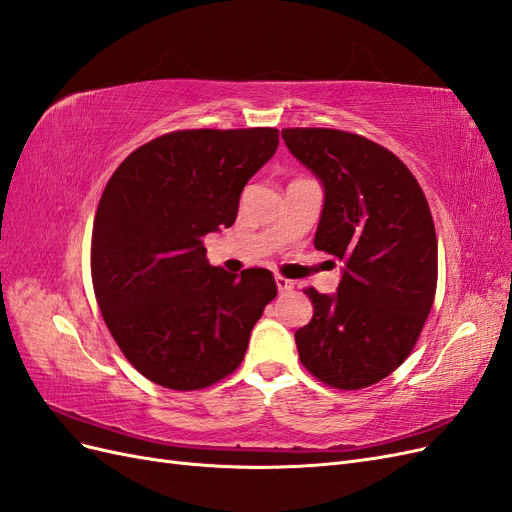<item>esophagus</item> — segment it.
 <instances>
[{"instance_id": "esophagus-1", "label": "esophagus", "mask_w": 512, "mask_h": 512, "mask_svg": "<svg viewBox=\"0 0 512 512\" xmlns=\"http://www.w3.org/2000/svg\"><path fill=\"white\" fill-rule=\"evenodd\" d=\"M275 284H277V290H280L282 294L294 290V282L286 280V277H282V275H275Z\"/></svg>"}]
</instances>
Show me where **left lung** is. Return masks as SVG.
Segmentation results:
<instances>
[{"mask_svg":"<svg viewBox=\"0 0 512 512\" xmlns=\"http://www.w3.org/2000/svg\"><path fill=\"white\" fill-rule=\"evenodd\" d=\"M282 138L324 188L316 250L344 262L335 294L305 290L314 316L294 333L299 359L324 384L365 389L408 359L436 297L427 198L395 153L359 134L286 128Z\"/></svg>","mask_w":512,"mask_h":512,"instance_id":"left-lung-1","label":"left lung"}]
</instances>
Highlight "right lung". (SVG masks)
Instances as JSON below:
<instances>
[{
  "label": "right lung",
  "instance_id": "add662e5",
  "mask_svg": "<svg viewBox=\"0 0 512 512\" xmlns=\"http://www.w3.org/2000/svg\"><path fill=\"white\" fill-rule=\"evenodd\" d=\"M280 145L275 128L179 130L138 147L108 179L91 280L108 331L141 374L196 391L243 361L271 271L211 267L203 237L235 224L239 198Z\"/></svg>",
  "mask_w": 512,
  "mask_h": 512
}]
</instances>
